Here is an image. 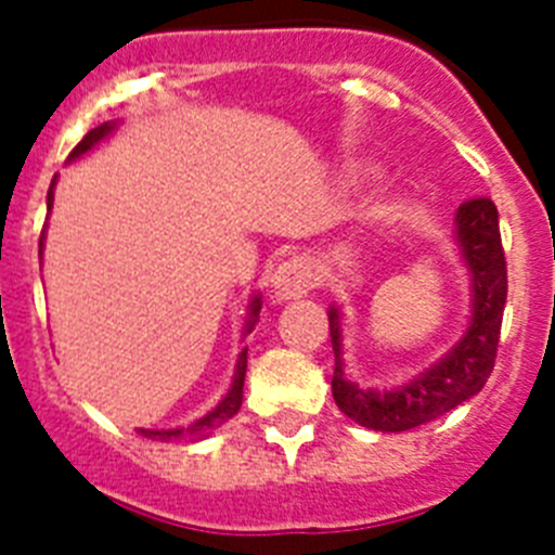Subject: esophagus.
Returning a JSON list of instances; mask_svg holds the SVG:
<instances>
[{"label": "esophagus", "instance_id": "34e87169", "mask_svg": "<svg viewBox=\"0 0 555 555\" xmlns=\"http://www.w3.org/2000/svg\"><path fill=\"white\" fill-rule=\"evenodd\" d=\"M313 286H317V278H313L311 263L302 261V258H292V261L281 263L278 272H274L272 297L278 302L300 300Z\"/></svg>", "mask_w": 555, "mask_h": 555}]
</instances>
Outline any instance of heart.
Instances as JSON below:
<instances>
[{
    "instance_id": "obj_1",
    "label": "heart",
    "mask_w": 555,
    "mask_h": 555,
    "mask_svg": "<svg viewBox=\"0 0 555 555\" xmlns=\"http://www.w3.org/2000/svg\"><path fill=\"white\" fill-rule=\"evenodd\" d=\"M364 171H375V166H366V169Z\"/></svg>"
}]
</instances>
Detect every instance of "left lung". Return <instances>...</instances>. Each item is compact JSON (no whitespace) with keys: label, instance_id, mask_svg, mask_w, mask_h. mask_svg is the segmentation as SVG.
I'll return each mask as SVG.
<instances>
[{"label":"left lung","instance_id":"1","mask_svg":"<svg viewBox=\"0 0 555 555\" xmlns=\"http://www.w3.org/2000/svg\"><path fill=\"white\" fill-rule=\"evenodd\" d=\"M453 242L469 274V322L439 361L395 389H364L345 375L341 311L331 306V341L336 356L333 400L352 423L380 434L420 428L434 423L455 405L467 403L487 384L500 341V322L506 308V258L500 244L498 208L492 199H469L455 210Z\"/></svg>","mask_w":555,"mask_h":555}]
</instances>
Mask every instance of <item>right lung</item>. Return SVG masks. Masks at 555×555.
<instances>
[{"label":"right lung","mask_w":555,"mask_h":555,"mask_svg":"<svg viewBox=\"0 0 555 555\" xmlns=\"http://www.w3.org/2000/svg\"><path fill=\"white\" fill-rule=\"evenodd\" d=\"M116 130H119V121H105V125L94 127V130H88L86 139H82L80 144L72 150V155H68V164H75V160H80L82 155H88L91 150H96V146H100L102 141L111 139ZM55 183H57V175L47 191V208L49 210H52V203H55ZM43 242H47V230H43L41 242H38V255H43ZM258 313H261V294H253V297H249V306H247V320H244V336H247V333H253L255 322H258ZM244 375H247V347H244L242 356H238V361H235L233 384H230L228 395H224L222 400H219V403L208 411V414H203L199 420H194L191 425H185V428H160V430L158 428H139L141 436H146V439H158V442H171V439H189V442H199V439H208L214 430L222 428V425L228 423V420H233V416L238 414V409H242Z\"/></svg>","instance_id":"obj_1"}]
</instances>
